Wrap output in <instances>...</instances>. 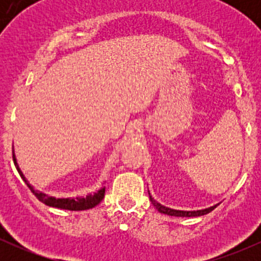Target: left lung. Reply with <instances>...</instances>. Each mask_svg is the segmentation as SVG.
<instances>
[{
	"mask_svg": "<svg viewBox=\"0 0 261 261\" xmlns=\"http://www.w3.org/2000/svg\"><path fill=\"white\" fill-rule=\"evenodd\" d=\"M149 196H150V193H149ZM150 202L154 204L155 208H156L160 213H164V215H169V216H175V217H198V216L207 215V213L213 211V210L218 206V204H215V206L208 207V208L198 210V211H179V210H173V208H169V207H165V206H163V204L158 203V202L155 201L151 196H150Z\"/></svg>",
	"mask_w": 261,
	"mask_h": 261,
	"instance_id": "obj_1",
	"label": "left lung"
}]
</instances>
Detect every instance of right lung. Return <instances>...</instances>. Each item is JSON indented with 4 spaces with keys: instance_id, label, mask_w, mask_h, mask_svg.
I'll use <instances>...</instances> for the list:
<instances>
[{
    "instance_id": "add662e5",
    "label": "right lung",
    "mask_w": 261,
    "mask_h": 261,
    "mask_svg": "<svg viewBox=\"0 0 261 261\" xmlns=\"http://www.w3.org/2000/svg\"><path fill=\"white\" fill-rule=\"evenodd\" d=\"M12 149H14V147H12ZM12 158H14L15 167H16L18 174H20L21 178L25 180V183L28 184L30 191L35 194L36 198H38L40 202H43L44 204H46V206L57 207V208H62V210H69V211H83V210L93 208V207H96L97 204L103 199L105 187L99 189V191H97L96 193L88 194V196L86 197H77V198H55V197H49L48 194L41 193V192L39 191H35V189L33 188V186H31V184L28 181V179H26L25 175L22 174L20 168H18L14 150H12Z\"/></svg>"
}]
</instances>
